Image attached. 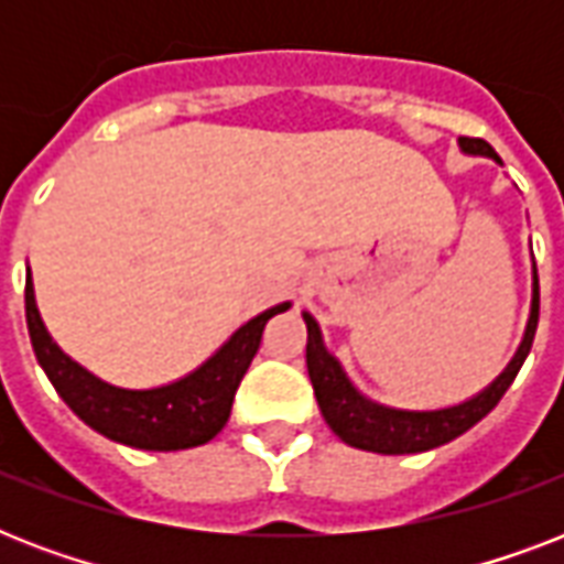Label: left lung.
Segmentation results:
<instances>
[{
	"label": "left lung",
	"mask_w": 564,
	"mask_h": 564,
	"mask_svg": "<svg viewBox=\"0 0 564 564\" xmlns=\"http://www.w3.org/2000/svg\"><path fill=\"white\" fill-rule=\"evenodd\" d=\"M459 149L465 154H480V158H491L495 163H503L486 140L459 137ZM301 316L307 322L310 383H313L318 410L325 415L327 427L334 430L345 445L371 451V454H424V451H433V447L463 436L465 430H471L477 421L486 419L498 406L500 398L507 394V389L524 366L527 354L533 348L535 325H539V272H535L533 263L530 318H527L524 339L518 345L516 357L482 392L463 403H454V406H442V410H398V406H386V403L366 398L351 383V377L345 375L343 362L325 348L322 327H318L316 318L310 316L307 310Z\"/></svg>",
	"instance_id": "1"
}]
</instances>
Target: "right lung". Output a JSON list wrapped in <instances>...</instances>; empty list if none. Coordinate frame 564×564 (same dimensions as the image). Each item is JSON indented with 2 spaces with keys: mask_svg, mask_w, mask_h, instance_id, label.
Listing matches in <instances>:
<instances>
[{
  "mask_svg": "<svg viewBox=\"0 0 564 564\" xmlns=\"http://www.w3.org/2000/svg\"><path fill=\"white\" fill-rule=\"evenodd\" d=\"M292 304H274L230 334L195 371L154 389H122L87 371L57 348L40 318L31 269L25 274V322L40 369L78 419L110 442L137 451H187L207 445L228 424L234 394L254 360L265 322Z\"/></svg>",
  "mask_w": 564,
  "mask_h": 564,
  "instance_id": "add662e5",
  "label": "right lung"
}]
</instances>
